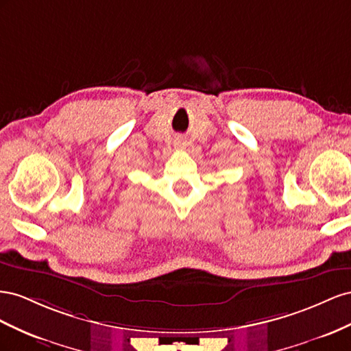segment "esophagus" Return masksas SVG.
Instances as JSON below:
<instances>
[{"label":"esophagus","mask_w":351,"mask_h":351,"mask_svg":"<svg viewBox=\"0 0 351 351\" xmlns=\"http://www.w3.org/2000/svg\"><path fill=\"white\" fill-rule=\"evenodd\" d=\"M173 145H175V148H178V149H182V148L186 147V141H185L184 138H176L175 141H173Z\"/></svg>","instance_id":"esophagus-1"}]
</instances>
